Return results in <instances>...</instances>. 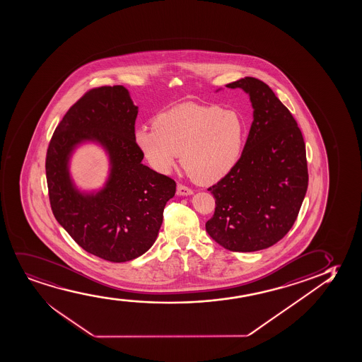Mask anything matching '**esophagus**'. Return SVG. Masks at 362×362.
<instances>
[{
  "mask_svg": "<svg viewBox=\"0 0 362 362\" xmlns=\"http://www.w3.org/2000/svg\"><path fill=\"white\" fill-rule=\"evenodd\" d=\"M177 194L179 196H191V194H193V191L187 186H183L181 183H179L177 185Z\"/></svg>",
  "mask_w": 362,
  "mask_h": 362,
  "instance_id": "obj_1",
  "label": "esophagus"
}]
</instances>
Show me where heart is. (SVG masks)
Wrapping results in <instances>:
<instances>
[{"instance_id":"obj_1","label":"heart","mask_w":362,"mask_h":362,"mask_svg":"<svg viewBox=\"0 0 362 362\" xmlns=\"http://www.w3.org/2000/svg\"><path fill=\"white\" fill-rule=\"evenodd\" d=\"M246 136L247 126L238 111L188 103L158 115L153 127L136 129L134 142L158 173H169L182 154L189 176L214 183L238 166Z\"/></svg>"}]
</instances>
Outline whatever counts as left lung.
<instances>
[{
	"instance_id": "8db88e82",
	"label": "left lung",
	"mask_w": 362,
	"mask_h": 362,
	"mask_svg": "<svg viewBox=\"0 0 362 362\" xmlns=\"http://www.w3.org/2000/svg\"><path fill=\"white\" fill-rule=\"evenodd\" d=\"M226 87L247 93L253 122L238 166L208 188L216 211L206 230L229 251H261L284 238L298 218L308 186L306 146L298 122L266 83L245 77Z\"/></svg>"
}]
</instances>
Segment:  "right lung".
Returning <instances> with one entry per match:
<instances>
[{
    "label": "right lung",
    "instance_id": "1",
    "mask_svg": "<svg viewBox=\"0 0 362 362\" xmlns=\"http://www.w3.org/2000/svg\"><path fill=\"white\" fill-rule=\"evenodd\" d=\"M138 106L124 86L93 88L69 107L46 153L51 209L59 224L86 251L121 263L142 256L156 243L165 204L176 182L142 164L134 142ZM83 141L99 142L110 154L104 189L83 194L69 175L71 151Z\"/></svg>",
    "mask_w": 362,
    "mask_h": 362
}]
</instances>
